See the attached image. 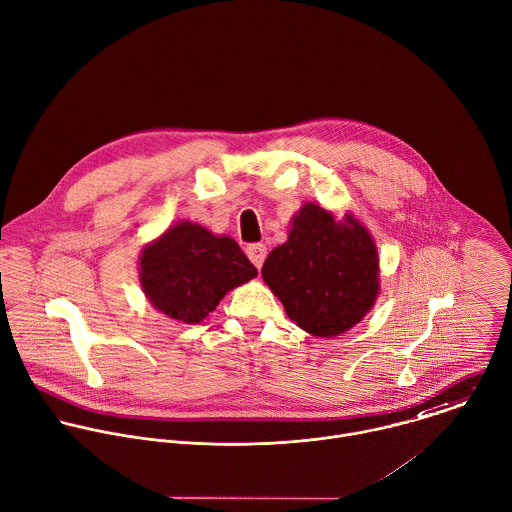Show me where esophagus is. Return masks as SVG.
<instances>
[{
  "mask_svg": "<svg viewBox=\"0 0 512 512\" xmlns=\"http://www.w3.org/2000/svg\"><path fill=\"white\" fill-rule=\"evenodd\" d=\"M247 257L251 259V263L261 269L263 263H265V257H267V247L261 245V243H253L247 247Z\"/></svg>",
  "mask_w": 512,
  "mask_h": 512,
  "instance_id": "esophagus-1",
  "label": "esophagus"
}]
</instances>
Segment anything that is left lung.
Instances as JSON below:
<instances>
[{
	"label": "left lung",
	"instance_id": "1",
	"mask_svg": "<svg viewBox=\"0 0 512 512\" xmlns=\"http://www.w3.org/2000/svg\"><path fill=\"white\" fill-rule=\"evenodd\" d=\"M261 273L289 319L315 337L351 329L379 293V259L367 229L353 217L335 223L313 203L293 219L289 241L269 253Z\"/></svg>",
	"mask_w": 512,
	"mask_h": 512
}]
</instances>
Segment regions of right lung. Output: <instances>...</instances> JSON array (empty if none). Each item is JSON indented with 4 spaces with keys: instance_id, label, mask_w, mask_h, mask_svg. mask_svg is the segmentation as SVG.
I'll return each mask as SVG.
<instances>
[{
    "instance_id": "add662e5",
    "label": "right lung",
    "mask_w": 512,
    "mask_h": 512,
    "mask_svg": "<svg viewBox=\"0 0 512 512\" xmlns=\"http://www.w3.org/2000/svg\"><path fill=\"white\" fill-rule=\"evenodd\" d=\"M141 287L167 317L183 323L205 319L225 293L257 275L241 247L201 225L181 223L145 247Z\"/></svg>"
}]
</instances>
